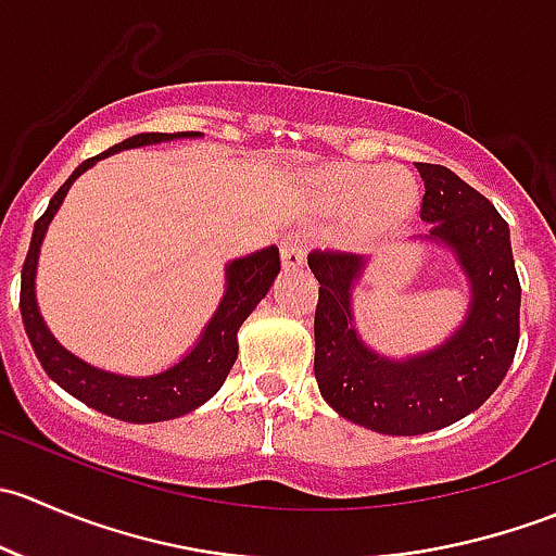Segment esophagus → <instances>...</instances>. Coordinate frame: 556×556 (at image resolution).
Instances as JSON below:
<instances>
[{
  "mask_svg": "<svg viewBox=\"0 0 556 556\" xmlns=\"http://www.w3.org/2000/svg\"><path fill=\"white\" fill-rule=\"evenodd\" d=\"M282 266L285 268H301L306 263V239L299 233H288L282 239Z\"/></svg>",
  "mask_w": 556,
  "mask_h": 556,
  "instance_id": "esophagus-1",
  "label": "esophagus"
}]
</instances>
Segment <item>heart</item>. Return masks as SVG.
Returning a JSON list of instances; mask_svg holds the SVG:
<instances>
[{
  "label": "heart",
  "mask_w": 556,
  "mask_h": 556,
  "mask_svg": "<svg viewBox=\"0 0 556 556\" xmlns=\"http://www.w3.org/2000/svg\"><path fill=\"white\" fill-rule=\"evenodd\" d=\"M325 195L339 210L361 204L357 237L371 239L401 228L417 206V185L401 169L346 166L328 174Z\"/></svg>",
  "instance_id": "heart-1"
}]
</instances>
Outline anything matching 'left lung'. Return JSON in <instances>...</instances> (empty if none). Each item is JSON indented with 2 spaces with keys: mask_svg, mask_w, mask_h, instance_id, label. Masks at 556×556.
I'll return each instance as SVG.
<instances>
[{
  "mask_svg": "<svg viewBox=\"0 0 556 556\" xmlns=\"http://www.w3.org/2000/svg\"><path fill=\"white\" fill-rule=\"evenodd\" d=\"M417 169L425 179L419 217L430 223L425 239L452 250L470 285L468 314L444 344L403 361L374 352L352 317V288L366 271V257L328 250L309 255L319 282V392L344 419L387 435L430 433L468 417L503 382L519 344L521 288L508 223L446 166Z\"/></svg>",
  "mask_w": 556,
  "mask_h": 556,
  "instance_id": "8db88e82",
  "label": "left lung"
}]
</instances>
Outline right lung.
<instances>
[{"label":"right lung","instance_id":"obj_1","mask_svg":"<svg viewBox=\"0 0 556 556\" xmlns=\"http://www.w3.org/2000/svg\"><path fill=\"white\" fill-rule=\"evenodd\" d=\"M195 137H201V134H137V137H128L123 139V142L112 144L110 150H104L97 159L83 161V164L72 172V177L55 190L45 215L35 223V233H31L29 252H26L24 271H21V317H24L26 336H29L31 346H35V355L37 361L42 363L45 374H48L55 384L64 387L70 395H75L77 401L86 403V406L97 408V412L102 414H110V417L115 419H123V422L144 425L182 417V414L199 408L201 403H206L217 390H220L228 371H231V366L237 363L239 328H242V323L250 317L252 309L261 304V299L274 285V277L279 274V250L277 247H266V250L250 252V255L237 257V261L228 263L226 295H223L215 317L206 323L204 333L199 336L195 346L182 357V361L174 363L166 371L153 374V377H121V374L93 368L91 363L75 357L70 350H64V346L53 339V333H50L42 314L37 309L35 295L39 247H42L45 231H48L50 220H53V215L59 212L66 190L72 188V182H75L83 172L91 169L99 159L121 153V150L144 148V144Z\"/></svg>","mask_w":556,"mask_h":556}]
</instances>
